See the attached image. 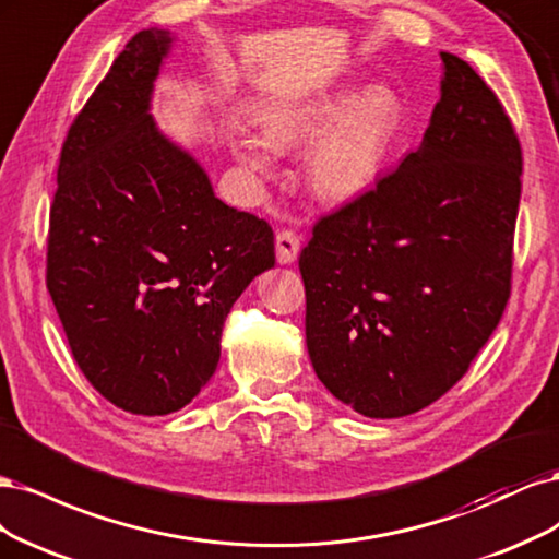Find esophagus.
<instances>
[{
    "instance_id": "obj_1",
    "label": "esophagus",
    "mask_w": 559,
    "mask_h": 559,
    "mask_svg": "<svg viewBox=\"0 0 559 559\" xmlns=\"http://www.w3.org/2000/svg\"><path fill=\"white\" fill-rule=\"evenodd\" d=\"M299 255V237L290 229L276 234V260L278 264H293Z\"/></svg>"
}]
</instances>
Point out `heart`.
Returning <instances> with one entry per match:
<instances>
[{"label": "heart", "instance_id": "obj_1", "mask_svg": "<svg viewBox=\"0 0 559 559\" xmlns=\"http://www.w3.org/2000/svg\"><path fill=\"white\" fill-rule=\"evenodd\" d=\"M259 136L237 134L231 153L248 169L274 174L276 153L306 147V181L325 204H348L376 186L397 143L404 104L397 90L373 83L353 95L336 85L260 106Z\"/></svg>", "mask_w": 559, "mask_h": 559}]
</instances>
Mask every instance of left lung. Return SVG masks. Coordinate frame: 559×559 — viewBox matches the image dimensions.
<instances>
[{"label": "left lung", "instance_id": "left-lung-1", "mask_svg": "<svg viewBox=\"0 0 559 559\" xmlns=\"http://www.w3.org/2000/svg\"><path fill=\"white\" fill-rule=\"evenodd\" d=\"M441 64L420 146L320 218L299 255L311 365L367 418L411 416L453 388L511 293L520 143L476 71L450 52Z\"/></svg>", "mask_w": 559, "mask_h": 559}]
</instances>
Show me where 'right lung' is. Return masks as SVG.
Listing matches in <instances>:
<instances>
[{"label": "right lung", "mask_w": 559, "mask_h": 559, "mask_svg": "<svg viewBox=\"0 0 559 559\" xmlns=\"http://www.w3.org/2000/svg\"><path fill=\"white\" fill-rule=\"evenodd\" d=\"M174 44L143 29L69 128L50 209L46 285L93 388L167 416L211 381L231 304L274 266V231L213 192L157 128L155 79Z\"/></svg>", "instance_id": "right-lung-1"}]
</instances>
